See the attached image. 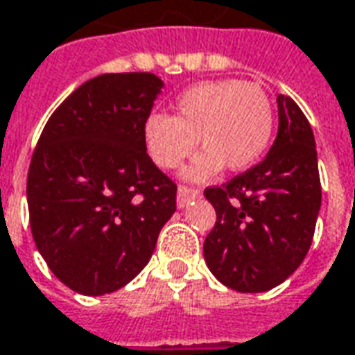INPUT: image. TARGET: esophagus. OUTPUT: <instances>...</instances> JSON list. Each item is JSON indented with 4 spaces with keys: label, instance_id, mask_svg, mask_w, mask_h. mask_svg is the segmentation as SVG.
<instances>
[{
    "label": "esophagus",
    "instance_id": "esophagus-1",
    "mask_svg": "<svg viewBox=\"0 0 355 355\" xmlns=\"http://www.w3.org/2000/svg\"><path fill=\"white\" fill-rule=\"evenodd\" d=\"M196 198H200V192L194 190V188H186V186H180L177 190V205L178 209H184L188 203L196 200Z\"/></svg>",
    "mask_w": 355,
    "mask_h": 355
}]
</instances>
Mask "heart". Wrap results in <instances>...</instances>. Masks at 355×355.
I'll list each match as a JSON object with an SVG mask.
<instances>
[{"label":"heart","instance_id":"heart-1","mask_svg":"<svg viewBox=\"0 0 355 355\" xmlns=\"http://www.w3.org/2000/svg\"><path fill=\"white\" fill-rule=\"evenodd\" d=\"M272 135V105L267 92L254 83L213 80L196 84L180 96L175 115L155 113L144 125L146 150L159 167L175 169L194 153L186 180H209L223 167L250 169L267 150ZM198 142H195V138Z\"/></svg>","mask_w":355,"mask_h":355}]
</instances>
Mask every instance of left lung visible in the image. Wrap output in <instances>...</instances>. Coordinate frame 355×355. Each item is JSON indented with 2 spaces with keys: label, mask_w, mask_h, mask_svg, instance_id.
<instances>
[{
  "label": "left lung",
  "mask_w": 355,
  "mask_h": 355,
  "mask_svg": "<svg viewBox=\"0 0 355 355\" xmlns=\"http://www.w3.org/2000/svg\"><path fill=\"white\" fill-rule=\"evenodd\" d=\"M279 132L261 163L203 194L217 213L203 242L213 277L236 292H267L296 271L311 246L321 182L313 130L288 96H277Z\"/></svg>",
  "instance_id": "left-lung-1"
}]
</instances>
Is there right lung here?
<instances>
[{
  "label": "right lung",
  "instance_id": "right-lung-1",
  "mask_svg": "<svg viewBox=\"0 0 355 355\" xmlns=\"http://www.w3.org/2000/svg\"><path fill=\"white\" fill-rule=\"evenodd\" d=\"M163 80L109 73L67 98L40 136L26 200L36 248L84 296L123 288L152 257L177 211V186L150 159L144 125Z\"/></svg>",
  "mask_w": 355,
  "mask_h": 355
}]
</instances>
